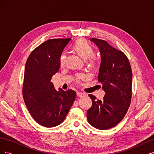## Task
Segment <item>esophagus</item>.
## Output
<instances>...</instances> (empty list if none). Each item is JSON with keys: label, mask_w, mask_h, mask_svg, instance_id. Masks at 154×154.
Segmentation results:
<instances>
[{"label": "esophagus", "mask_w": 154, "mask_h": 154, "mask_svg": "<svg viewBox=\"0 0 154 154\" xmlns=\"http://www.w3.org/2000/svg\"><path fill=\"white\" fill-rule=\"evenodd\" d=\"M76 94L78 97H84V96H86L85 93H83V92H77Z\"/></svg>", "instance_id": "34e87169"}]
</instances>
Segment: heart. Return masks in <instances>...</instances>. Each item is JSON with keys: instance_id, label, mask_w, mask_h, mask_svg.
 I'll list each match as a JSON object with an SVG mask.
<instances>
[{"instance_id": "1", "label": "heart", "mask_w": 154, "mask_h": 154, "mask_svg": "<svg viewBox=\"0 0 154 154\" xmlns=\"http://www.w3.org/2000/svg\"><path fill=\"white\" fill-rule=\"evenodd\" d=\"M71 48L74 52L83 60H87V66L88 67L92 69L96 68L97 64H98V61L94 57V48L87 40L83 38L78 39L72 45ZM66 56L63 54L60 56L59 65L60 67L64 66L65 63H66ZM83 78H84V76L82 74H78L76 76V80L78 82L83 80Z\"/></svg>"}]
</instances>
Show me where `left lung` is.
Returning a JSON list of instances; mask_svg holds the SVG:
<instances>
[{"label": "left lung", "instance_id": "8db88e82", "mask_svg": "<svg viewBox=\"0 0 154 154\" xmlns=\"http://www.w3.org/2000/svg\"><path fill=\"white\" fill-rule=\"evenodd\" d=\"M91 40L100 51L101 62L97 79L105 94L100 100L88 94L92 103L87 112V120L93 127L107 130L123 119L131 103L132 69L123 51L116 49L105 40L94 38Z\"/></svg>", "mask_w": 154, "mask_h": 154}]
</instances>
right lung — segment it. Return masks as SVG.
<instances>
[{
	"label": "right lung",
	"instance_id": "1",
	"mask_svg": "<svg viewBox=\"0 0 154 154\" xmlns=\"http://www.w3.org/2000/svg\"><path fill=\"white\" fill-rule=\"evenodd\" d=\"M71 38H53L41 44L27 58L22 95L32 118L45 127L62 123L75 100L76 92L59 91L51 82L60 69L59 57Z\"/></svg>",
	"mask_w": 154,
	"mask_h": 154
}]
</instances>
